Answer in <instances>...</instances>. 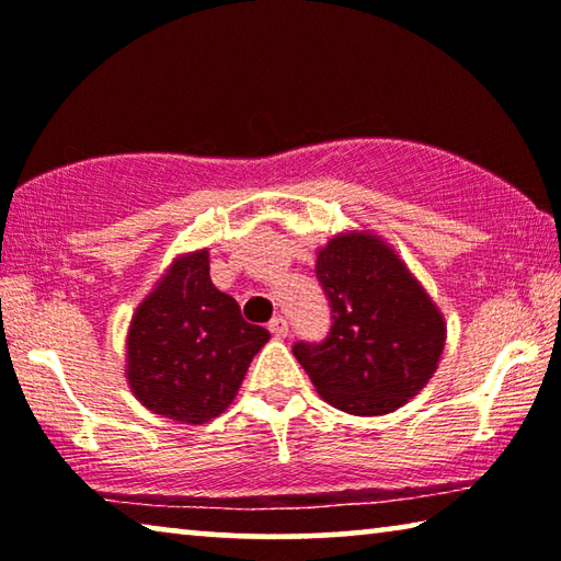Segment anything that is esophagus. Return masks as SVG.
<instances>
[{
  "label": "esophagus",
  "instance_id": "1",
  "mask_svg": "<svg viewBox=\"0 0 561 561\" xmlns=\"http://www.w3.org/2000/svg\"><path fill=\"white\" fill-rule=\"evenodd\" d=\"M270 331H272V334L277 336V339H284V336L289 334V321L284 319V317H274V319L270 321Z\"/></svg>",
  "mask_w": 561,
  "mask_h": 561
}]
</instances>
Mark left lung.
I'll use <instances>...</instances> for the list:
<instances>
[{
	"label": "left lung",
	"instance_id": "obj_1",
	"mask_svg": "<svg viewBox=\"0 0 561 561\" xmlns=\"http://www.w3.org/2000/svg\"><path fill=\"white\" fill-rule=\"evenodd\" d=\"M331 307L321 344L294 356L329 405L386 415L431 381L445 348V319L391 244L371 232H341L317 254Z\"/></svg>",
	"mask_w": 561,
	"mask_h": 561
}]
</instances>
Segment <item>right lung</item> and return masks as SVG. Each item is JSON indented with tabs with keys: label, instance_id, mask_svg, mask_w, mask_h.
I'll list each match as a JSON object with an SVG mask.
<instances>
[{
	"label": "right lung",
	"instance_id": "right-lung-1",
	"mask_svg": "<svg viewBox=\"0 0 561 561\" xmlns=\"http://www.w3.org/2000/svg\"><path fill=\"white\" fill-rule=\"evenodd\" d=\"M264 327L247 324L240 304L210 279V254H183L138 304L126 339L133 396L156 415L201 425L234 401Z\"/></svg>",
	"mask_w": 561,
	"mask_h": 561
}]
</instances>
